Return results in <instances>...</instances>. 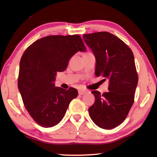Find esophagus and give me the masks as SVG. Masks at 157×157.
Masks as SVG:
<instances>
[{"mask_svg":"<svg viewBox=\"0 0 157 157\" xmlns=\"http://www.w3.org/2000/svg\"><path fill=\"white\" fill-rule=\"evenodd\" d=\"M86 92H87V91H86V90H85V89H80V90H79V91H78V93H79V95H84V94H86Z\"/></svg>","mask_w":157,"mask_h":157,"instance_id":"1","label":"esophagus"}]
</instances>
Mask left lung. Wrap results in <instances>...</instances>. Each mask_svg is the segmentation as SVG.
Segmentation results:
<instances>
[{"label": "left lung", "instance_id": "1", "mask_svg": "<svg viewBox=\"0 0 157 157\" xmlns=\"http://www.w3.org/2000/svg\"><path fill=\"white\" fill-rule=\"evenodd\" d=\"M83 38L96 58L95 75L109 81V91L91 92L95 100L89 109L90 117L100 128H115L125 120L134 102L139 77L134 54L124 42L108 32L85 34Z\"/></svg>", "mask_w": 157, "mask_h": 157}]
</instances>
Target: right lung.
Returning a JSON list of instances; mask_svg holds the SVG:
<instances>
[{
    "label": "right lung",
    "mask_w": 157,
    "mask_h": 157,
    "mask_svg": "<svg viewBox=\"0 0 157 157\" xmlns=\"http://www.w3.org/2000/svg\"><path fill=\"white\" fill-rule=\"evenodd\" d=\"M81 36L50 35L34 41L20 61L18 87L26 110L36 123L52 127L62 120L71 100L78 92L55 86L57 72L66 70L71 57L85 51Z\"/></svg>",
    "instance_id": "obj_1"
}]
</instances>
